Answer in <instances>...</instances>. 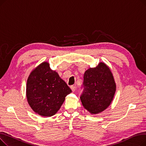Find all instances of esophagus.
Segmentation results:
<instances>
[{"instance_id":"34e87169","label":"esophagus","mask_w":146,"mask_h":146,"mask_svg":"<svg viewBox=\"0 0 146 146\" xmlns=\"http://www.w3.org/2000/svg\"><path fill=\"white\" fill-rule=\"evenodd\" d=\"M70 88H71L72 92H74V91L76 90V87L74 86H70Z\"/></svg>"}]
</instances>
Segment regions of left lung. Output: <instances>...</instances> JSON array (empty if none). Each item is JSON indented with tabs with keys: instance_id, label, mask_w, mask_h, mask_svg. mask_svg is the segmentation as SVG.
<instances>
[{
	"instance_id": "obj_1",
	"label": "left lung",
	"mask_w": 146,
	"mask_h": 146,
	"mask_svg": "<svg viewBox=\"0 0 146 146\" xmlns=\"http://www.w3.org/2000/svg\"><path fill=\"white\" fill-rule=\"evenodd\" d=\"M82 104L92 114H97L110 105L116 92V83L110 67L101 62L89 68L83 76Z\"/></svg>"
}]
</instances>
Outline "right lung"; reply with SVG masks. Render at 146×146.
Listing matches in <instances>:
<instances>
[{"mask_svg": "<svg viewBox=\"0 0 146 146\" xmlns=\"http://www.w3.org/2000/svg\"><path fill=\"white\" fill-rule=\"evenodd\" d=\"M71 92L70 88L56 71L51 70L47 61L33 69L27 79V101L32 110L42 117L55 115Z\"/></svg>", "mask_w": 146, "mask_h": 146, "instance_id": "add662e5", "label": "right lung"}]
</instances>
